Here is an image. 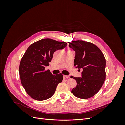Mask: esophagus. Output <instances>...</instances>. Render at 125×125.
<instances>
[{"instance_id": "1", "label": "esophagus", "mask_w": 125, "mask_h": 125, "mask_svg": "<svg viewBox=\"0 0 125 125\" xmlns=\"http://www.w3.org/2000/svg\"><path fill=\"white\" fill-rule=\"evenodd\" d=\"M63 78L64 79H68L69 78V76H68V75H63Z\"/></svg>"}]
</instances>
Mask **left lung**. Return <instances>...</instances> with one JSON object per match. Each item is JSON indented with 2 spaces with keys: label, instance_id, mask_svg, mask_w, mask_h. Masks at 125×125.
Returning <instances> with one entry per match:
<instances>
[{
  "label": "left lung",
  "instance_id": "obj_1",
  "mask_svg": "<svg viewBox=\"0 0 125 125\" xmlns=\"http://www.w3.org/2000/svg\"><path fill=\"white\" fill-rule=\"evenodd\" d=\"M68 43L75 52V68L83 69L81 77H71L77 81V86L71 93L80 99H89L99 91L105 80V57L100 49L92 43L79 40Z\"/></svg>",
  "mask_w": 125,
  "mask_h": 125
}]
</instances>
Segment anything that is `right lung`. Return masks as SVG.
<instances>
[{
	"mask_svg": "<svg viewBox=\"0 0 125 125\" xmlns=\"http://www.w3.org/2000/svg\"><path fill=\"white\" fill-rule=\"evenodd\" d=\"M66 42L44 39L28 48L20 63L19 75L22 86L33 99L43 101L54 95L57 86L63 80L62 73L52 74L45 70L54 52L67 46Z\"/></svg>",
	"mask_w": 125,
	"mask_h": 125,
	"instance_id": "add662e5",
	"label": "right lung"
}]
</instances>
